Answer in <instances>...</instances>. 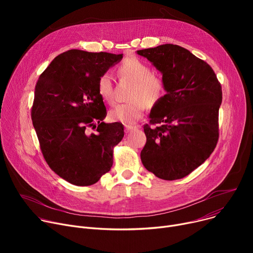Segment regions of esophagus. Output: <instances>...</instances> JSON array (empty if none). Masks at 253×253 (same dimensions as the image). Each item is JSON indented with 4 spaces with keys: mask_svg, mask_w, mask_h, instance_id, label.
Wrapping results in <instances>:
<instances>
[{
    "mask_svg": "<svg viewBox=\"0 0 253 253\" xmlns=\"http://www.w3.org/2000/svg\"><path fill=\"white\" fill-rule=\"evenodd\" d=\"M138 127L137 126H132V125H125V131L126 132H131L133 130H136Z\"/></svg>",
    "mask_w": 253,
    "mask_h": 253,
    "instance_id": "obj_1",
    "label": "esophagus"
}]
</instances>
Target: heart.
Masks as SVG:
<instances>
[{
  "instance_id": "1",
  "label": "heart",
  "mask_w": 253,
  "mask_h": 253,
  "mask_svg": "<svg viewBox=\"0 0 253 253\" xmlns=\"http://www.w3.org/2000/svg\"><path fill=\"white\" fill-rule=\"evenodd\" d=\"M119 75L134 82L128 102L116 104L111 109L109 116L112 121L123 124H134L142 117L148 104L155 105L160 101L166 91L163 80L153 74L152 69L137 57L126 59L119 68ZM99 96L106 102L114 101L115 92L113 77L110 73L101 75L97 83Z\"/></svg>"
}]
</instances>
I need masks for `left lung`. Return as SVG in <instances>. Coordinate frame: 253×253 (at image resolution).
<instances>
[{
  "instance_id": "1",
  "label": "left lung",
  "mask_w": 253,
  "mask_h": 253,
  "mask_svg": "<svg viewBox=\"0 0 253 253\" xmlns=\"http://www.w3.org/2000/svg\"><path fill=\"white\" fill-rule=\"evenodd\" d=\"M162 74L166 94L144 125L147 143L140 159L161 179L189 175L204 163L218 140L221 86L211 66L188 49L173 44L137 50Z\"/></svg>"
}]
</instances>
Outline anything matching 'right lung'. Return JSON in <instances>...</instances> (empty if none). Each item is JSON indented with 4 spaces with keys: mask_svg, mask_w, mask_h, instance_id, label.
Here are the masks:
<instances>
[{
    "mask_svg": "<svg viewBox=\"0 0 253 253\" xmlns=\"http://www.w3.org/2000/svg\"><path fill=\"white\" fill-rule=\"evenodd\" d=\"M123 54L69 50L40 76L33 125L50 168L75 185L94 184L111 170L113 150L124 136L121 123H104L106 109L97 91L101 75ZM89 127L96 128L94 134Z\"/></svg>",
    "mask_w": 253,
    "mask_h": 253,
    "instance_id": "add662e5",
    "label": "right lung"
}]
</instances>
